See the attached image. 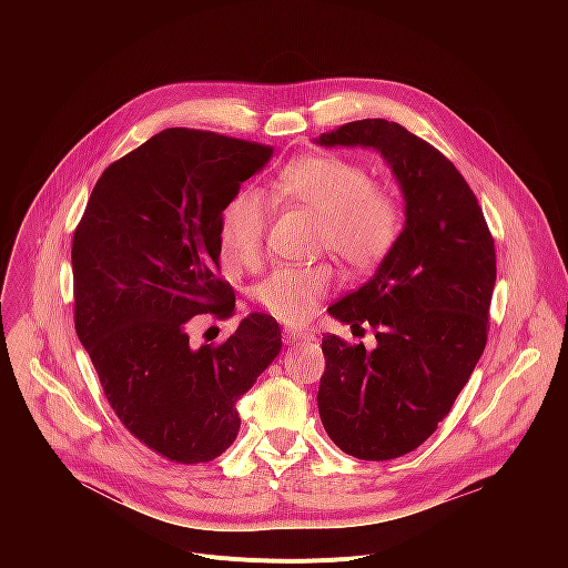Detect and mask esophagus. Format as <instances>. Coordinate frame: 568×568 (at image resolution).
Returning a JSON list of instances; mask_svg holds the SVG:
<instances>
[{
	"label": "esophagus",
	"mask_w": 568,
	"mask_h": 568,
	"mask_svg": "<svg viewBox=\"0 0 568 568\" xmlns=\"http://www.w3.org/2000/svg\"><path fill=\"white\" fill-rule=\"evenodd\" d=\"M283 342H285V344L314 342V335H312V333H303V331H283Z\"/></svg>",
	"instance_id": "1"
}]
</instances>
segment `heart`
<instances>
[{
  "label": "heart",
  "instance_id": "obj_1",
  "mask_svg": "<svg viewBox=\"0 0 568 568\" xmlns=\"http://www.w3.org/2000/svg\"><path fill=\"white\" fill-rule=\"evenodd\" d=\"M270 197L274 204L318 217V250H331L353 270L377 267L395 250L404 229L399 193L388 184H375L366 166L337 154L290 161L274 178ZM267 222L270 204L254 189H242L226 202L220 215V256L226 270H258ZM333 281L335 270L328 263L281 267L256 287V298L274 318L303 326Z\"/></svg>",
  "mask_w": 568,
  "mask_h": 568
}]
</instances>
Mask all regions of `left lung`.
Masks as SVG:
<instances>
[{
	"instance_id": "1",
	"label": "left lung",
	"mask_w": 568,
	"mask_h": 568,
	"mask_svg": "<svg viewBox=\"0 0 568 568\" xmlns=\"http://www.w3.org/2000/svg\"><path fill=\"white\" fill-rule=\"evenodd\" d=\"M314 141L377 150L404 195L407 222L395 250L368 283L328 307L351 328L371 326L377 344L366 351L323 337L316 395L321 423L342 452L388 460L436 432L483 355L495 240L452 161L399 123L353 121Z\"/></svg>"
}]
</instances>
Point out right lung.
Listing matches in <instances>:
<instances>
[{
  "instance_id": "obj_1",
  "label": "right lung",
  "mask_w": 568,
  "mask_h": 568,
  "mask_svg": "<svg viewBox=\"0 0 568 568\" xmlns=\"http://www.w3.org/2000/svg\"><path fill=\"white\" fill-rule=\"evenodd\" d=\"M274 148L169 128L105 169L73 245V321L110 407L145 447L209 463L237 436V399L281 353L274 316L252 312L195 348L197 314L231 316L220 215Z\"/></svg>"
}]
</instances>
